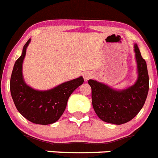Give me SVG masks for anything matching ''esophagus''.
<instances>
[{
	"label": "esophagus",
	"mask_w": 158,
	"mask_h": 158,
	"mask_svg": "<svg viewBox=\"0 0 158 158\" xmlns=\"http://www.w3.org/2000/svg\"><path fill=\"white\" fill-rule=\"evenodd\" d=\"M93 76V75H92V73H91V72H84L83 73V78H84V80L86 81H88L89 80V79H90L91 77H92Z\"/></svg>",
	"instance_id": "34e87169"
}]
</instances>
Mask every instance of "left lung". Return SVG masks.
<instances>
[{
    "label": "left lung",
    "mask_w": 158,
    "mask_h": 158,
    "mask_svg": "<svg viewBox=\"0 0 158 158\" xmlns=\"http://www.w3.org/2000/svg\"><path fill=\"white\" fill-rule=\"evenodd\" d=\"M137 65L135 83L123 89H115L107 84L89 79L92 104L96 114L107 123L122 125L132 120L143 107L149 90V76L146 61L134 44Z\"/></svg>",
    "instance_id": "8db88e82"
}]
</instances>
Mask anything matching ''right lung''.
Here are the masks:
<instances>
[{
    "label": "right lung",
    "mask_w": 158,
    "mask_h": 158,
    "mask_svg": "<svg viewBox=\"0 0 158 158\" xmlns=\"http://www.w3.org/2000/svg\"><path fill=\"white\" fill-rule=\"evenodd\" d=\"M30 41L29 39L26 42L21 56L15 63L10 90L15 105L23 117L32 123L50 125L61 118L70 95L83 83L84 79L80 76L47 90H38L29 86L23 78V64Z\"/></svg>",
    "instance_id": "right-lung-1"
}]
</instances>
